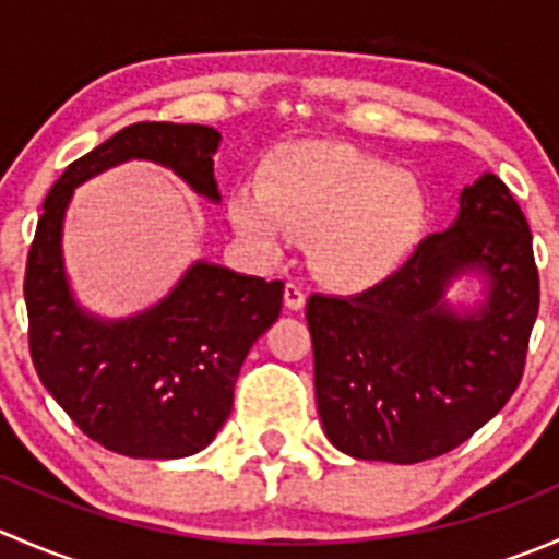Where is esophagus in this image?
<instances>
[{
  "mask_svg": "<svg viewBox=\"0 0 559 559\" xmlns=\"http://www.w3.org/2000/svg\"><path fill=\"white\" fill-rule=\"evenodd\" d=\"M284 302L289 311H302V308H306V292H302V286L289 281L284 289Z\"/></svg>",
  "mask_w": 559,
  "mask_h": 559,
  "instance_id": "obj_1",
  "label": "esophagus"
}]
</instances>
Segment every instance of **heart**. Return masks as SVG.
I'll return each instance as SVG.
<instances>
[{
  "label": "heart",
  "instance_id": "b5f03b06",
  "mask_svg": "<svg viewBox=\"0 0 559 559\" xmlns=\"http://www.w3.org/2000/svg\"><path fill=\"white\" fill-rule=\"evenodd\" d=\"M235 229L267 257L289 235L311 238V264L337 289L386 281L419 243L427 200L411 173L341 143H300L267 167L264 183L229 197Z\"/></svg>",
  "mask_w": 559,
  "mask_h": 559
}]
</instances>
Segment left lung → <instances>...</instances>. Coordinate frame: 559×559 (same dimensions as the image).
Masks as SVG:
<instances>
[{
    "label": "left lung",
    "instance_id": "8db88e82",
    "mask_svg": "<svg viewBox=\"0 0 559 559\" xmlns=\"http://www.w3.org/2000/svg\"><path fill=\"white\" fill-rule=\"evenodd\" d=\"M488 281V300L454 312L460 274ZM533 235L509 186L484 173L460 213L414 257L352 297L311 295L316 405L332 447L397 465L465 443L514 394L538 316Z\"/></svg>",
    "mask_w": 559,
    "mask_h": 559
}]
</instances>
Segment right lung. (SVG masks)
<instances>
[{
    "label": "right lung",
    "mask_w": 559,
    "mask_h": 559,
    "mask_svg": "<svg viewBox=\"0 0 559 559\" xmlns=\"http://www.w3.org/2000/svg\"><path fill=\"white\" fill-rule=\"evenodd\" d=\"M202 123L140 121L72 162L45 197L26 259L29 352L43 386L92 441L138 460H178L216 438L253 343L273 326L284 281L194 262L148 311L99 319L78 306L61 257L75 186L129 159L170 167L197 194L222 202Z\"/></svg>",
    "instance_id": "add662e5"
}]
</instances>
